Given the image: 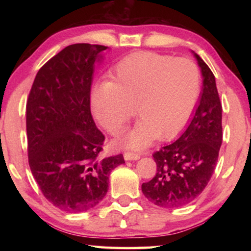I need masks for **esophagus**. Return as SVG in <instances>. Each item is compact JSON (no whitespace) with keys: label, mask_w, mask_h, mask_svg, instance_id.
I'll return each mask as SVG.
<instances>
[{"label":"esophagus","mask_w":251,"mask_h":251,"mask_svg":"<svg viewBox=\"0 0 251 251\" xmlns=\"http://www.w3.org/2000/svg\"><path fill=\"white\" fill-rule=\"evenodd\" d=\"M124 158H125V160H137V159L141 158V155L136 154V152L125 151L124 152Z\"/></svg>","instance_id":"obj_1"}]
</instances>
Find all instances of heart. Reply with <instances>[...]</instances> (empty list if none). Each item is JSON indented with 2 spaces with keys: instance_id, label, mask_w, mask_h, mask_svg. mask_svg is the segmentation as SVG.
I'll return each mask as SVG.
<instances>
[{
  "instance_id": "b5f03b06",
  "label": "heart",
  "mask_w": 251,
  "mask_h": 251,
  "mask_svg": "<svg viewBox=\"0 0 251 251\" xmlns=\"http://www.w3.org/2000/svg\"><path fill=\"white\" fill-rule=\"evenodd\" d=\"M199 90L201 74L192 59L139 52L118 63L109 74V83L96 85L92 108L109 133L120 130L135 108L141 122L122 136L120 144L142 150L156 136L173 137L184 127Z\"/></svg>"
}]
</instances>
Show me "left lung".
I'll use <instances>...</instances> for the list:
<instances>
[{
  "mask_svg": "<svg viewBox=\"0 0 251 251\" xmlns=\"http://www.w3.org/2000/svg\"><path fill=\"white\" fill-rule=\"evenodd\" d=\"M194 56L202 75L197 107L179 138L152 154L157 173L142 185L148 201L164 208L185 206L203 192L214 174L223 142V108L215 76L199 55L194 53Z\"/></svg>",
  "mask_w": 251,
  "mask_h": 251,
  "instance_id": "obj_1",
  "label": "left lung"
}]
</instances>
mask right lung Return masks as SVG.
Segmentation results:
<instances>
[{
	"instance_id": "1",
	"label": "right lung",
	"mask_w": 251,
	"mask_h": 251,
	"mask_svg": "<svg viewBox=\"0 0 251 251\" xmlns=\"http://www.w3.org/2000/svg\"><path fill=\"white\" fill-rule=\"evenodd\" d=\"M103 45L73 44L37 72L26 103L28 164L41 192L61 210L95 207L122 154L100 158L105 136L91 114V86Z\"/></svg>"
}]
</instances>
